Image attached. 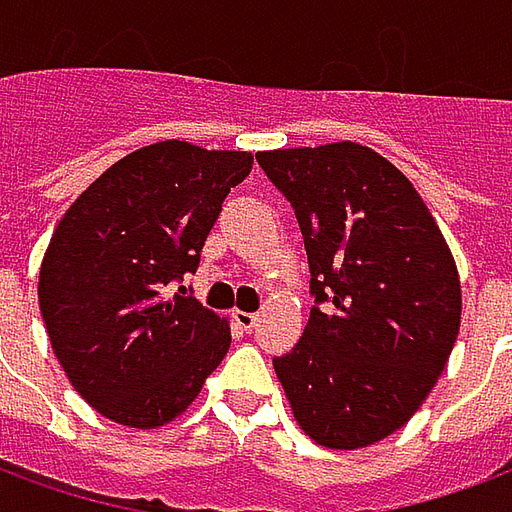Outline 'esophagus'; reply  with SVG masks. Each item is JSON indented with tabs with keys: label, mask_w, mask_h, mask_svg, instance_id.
<instances>
[{
	"label": "esophagus",
	"mask_w": 512,
	"mask_h": 512,
	"mask_svg": "<svg viewBox=\"0 0 512 512\" xmlns=\"http://www.w3.org/2000/svg\"><path fill=\"white\" fill-rule=\"evenodd\" d=\"M233 323H235V329H238V332L249 334L257 326V315H255V312L235 310L233 312Z\"/></svg>",
	"instance_id": "1"
}]
</instances>
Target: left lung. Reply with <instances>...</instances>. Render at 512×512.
<instances>
[{
  "instance_id": "1",
  "label": "left lung",
  "mask_w": 512,
  "mask_h": 512,
  "mask_svg": "<svg viewBox=\"0 0 512 512\" xmlns=\"http://www.w3.org/2000/svg\"><path fill=\"white\" fill-rule=\"evenodd\" d=\"M296 213L315 304L274 356L310 439L356 450L403 428L436 384L461 326L447 241L411 180L356 142L257 153Z\"/></svg>"
}]
</instances>
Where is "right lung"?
Masks as SVG:
<instances>
[{
  "label": "right lung",
  "mask_w": 512,
  "mask_h": 512,
  "mask_svg": "<svg viewBox=\"0 0 512 512\" xmlns=\"http://www.w3.org/2000/svg\"><path fill=\"white\" fill-rule=\"evenodd\" d=\"M249 169L252 153L158 142L112 164L57 224L40 312L73 389L106 419L164 425L227 354V321L186 293L183 277Z\"/></svg>",
  "instance_id": "1"
}]
</instances>
